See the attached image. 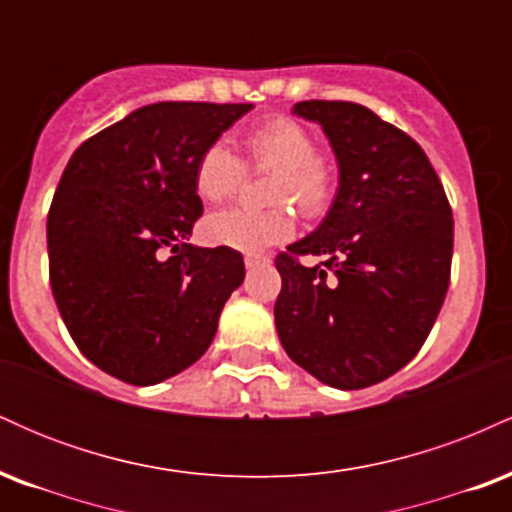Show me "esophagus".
<instances>
[{"label": "esophagus", "mask_w": 512, "mask_h": 512, "mask_svg": "<svg viewBox=\"0 0 512 512\" xmlns=\"http://www.w3.org/2000/svg\"><path fill=\"white\" fill-rule=\"evenodd\" d=\"M267 262V257H260V255H245V267L248 269H255L260 267V264Z\"/></svg>", "instance_id": "esophagus-1"}]
</instances>
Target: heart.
<instances>
[{
    "label": "heart",
    "mask_w": 512,
    "mask_h": 512,
    "mask_svg": "<svg viewBox=\"0 0 512 512\" xmlns=\"http://www.w3.org/2000/svg\"><path fill=\"white\" fill-rule=\"evenodd\" d=\"M245 151L255 168L279 170L274 182V202H293L303 214L315 216L327 209L332 199V175L317 161L313 134L296 120L274 117L245 137ZM245 180L243 161L223 142L209 144L195 166V192L202 202L219 204L233 197ZM296 231L291 211L276 207L221 209L204 221V238L223 248L260 252L269 245L284 243Z\"/></svg>",
    "instance_id": "b5f03b06"
}]
</instances>
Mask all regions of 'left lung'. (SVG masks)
<instances>
[{"instance_id": "1", "label": "left lung", "mask_w": 512, "mask_h": 512, "mask_svg": "<svg viewBox=\"0 0 512 512\" xmlns=\"http://www.w3.org/2000/svg\"><path fill=\"white\" fill-rule=\"evenodd\" d=\"M339 168L337 195L293 255L276 257V332L291 361L320 383L361 390L395 375L426 342L450 284L452 211L419 144L373 110L303 101Z\"/></svg>"}]
</instances>
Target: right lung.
Listing matches in <instances>:
<instances>
[{
  "instance_id": "add662e5",
  "label": "right lung",
  "mask_w": 512,
  "mask_h": 512,
  "mask_svg": "<svg viewBox=\"0 0 512 512\" xmlns=\"http://www.w3.org/2000/svg\"><path fill=\"white\" fill-rule=\"evenodd\" d=\"M252 108L151 103L69 158L48 214L50 286L81 354L113 378L156 385L190 368L243 284L238 250L187 240L199 156Z\"/></svg>"
}]
</instances>
